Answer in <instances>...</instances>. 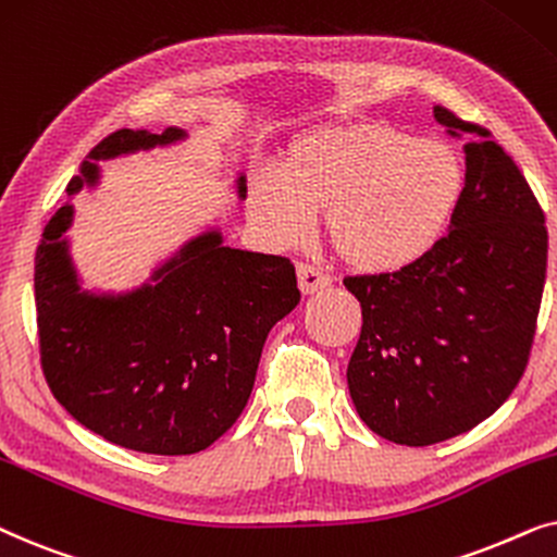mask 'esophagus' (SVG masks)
Listing matches in <instances>:
<instances>
[{
	"label": "esophagus",
	"mask_w": 557,
	"mask_h": 557,
	"mask_svg": "<svg viewBox=\"0 0 557 557\" xmlns=\"http://www.w3.org/2000/svg\"><path fill=\"white\" fill-rule=\"evenodd\" d=\"M298 285H300L302 295H313L318 290H325V287L331 285V277L323 270H318V267L300 262L298 264Z\"/></svg>",
	"instance_id": "34e87169"
}]
</instances>
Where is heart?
I'll use <instances>...</instances> for the list:
<instances>
[{"mask_svg":"<svg viewBox=\"0 0 557 557\" xmlns=\"http://www.w3.org/2000/svg\"><path fill=\"white\" fill-rule=\"evenodd\" d=\"M466 170L454 147L382 122L325 124L287 147L283 170H262L251 203L274 242L298 244L323 211L344 262L397 272L428 255L454 221Z\"/></svg>","mask_w":557,"mask_h":557,"instance_id":"b5f03b06","label":"heart"}]
</instances>
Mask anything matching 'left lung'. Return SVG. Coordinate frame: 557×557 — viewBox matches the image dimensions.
<instances>
[{
    "label": "left lung",
    "instance_id": "left-lung-1",
    "mask_svg": "<svg viewBox=\"0 0 557 557\" xmlns=\"http://www.w3.org/2000/svg\"><path fill=\"white\" fill-rule=\"evenodd\" d=\"M433 114L466 137L450 232L405 270L344 280L364 318L348 392L399 446L448 441L499 410L528 369L547 270L545 213L515 160L488 129Z\"/></svg>",
    "mask_w": 557,
    "mask_h": 557
}]
</instances>
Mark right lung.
<instances>
[{
  "instance_id": "right-lung-1",
  "label": "right lung",
  "mask_w": 557,
  "mask_h": 557,
  "mask_svg": "<svg viewBox=\"0 0 557 557\" xmlns=\"http://www.w3.org/2000/svg\"><path fill=\"white\" fill-rule=\"evenodd\" d=\"M185 139L119 129L88 152L69 196L99 183L96 160ZM239 198L247 177L236 181ZM65 203L48 221L35 255L40 364L53 397L81 425L116 446L154 456L209 448L239 418L251 395L267 333L298 306L287 257L224 247L221 232L190 239L124 295L81 290L63 234Z\"/></svg>"
}]
</instances>
